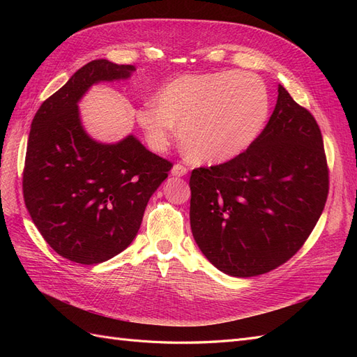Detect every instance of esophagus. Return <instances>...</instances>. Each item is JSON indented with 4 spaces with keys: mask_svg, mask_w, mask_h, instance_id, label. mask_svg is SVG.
<instances>
[{
    "mask_svg": "<svg viewBox=\"0 0 357 357\" xmlns=\"http://www.w3.org/2000/svg\"><path fill=\"white\" fill-rule=\"evenodd\" d=\"M171 174L176 176V177H183V176L188 174V168L183 164H180V162H177V164H174V167L171 168Z\"/></svg>",
    "mask_w": 357,
    "mask_h": 357,
    "instance_id": "1",
    "label": "esophagus"
}]
</instances>
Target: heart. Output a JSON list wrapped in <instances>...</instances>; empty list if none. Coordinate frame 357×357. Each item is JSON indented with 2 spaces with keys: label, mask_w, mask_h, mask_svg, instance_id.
<instances>
[{
  "label": "heart",
  "mask_w": 357,
  "mask_h": 357,
  "mask_svg": "<svg viewBox=\"0 0 357 357\" xmlns=\"http://www.w3.org/2000/svg\"><path fill=\"white\" fill-rule=\"evenodd\" d=\"M271 110L265 82L250 73L181 75L162 88L156 104L137 110L150 146L165 150L180 128L185 153L199 164H222L244 153Z\"/></svg>",
  "instance_id": "b5f03b06"
}]
</instances>
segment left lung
I'll list each match as a JSON object with an SVG mask.
<instances>
[{
    "label": "left lung",
    "instance_id": "1",
    "mask_svg": "<svg viewBox=\"0 0 357 357\" xmlns=\"http://www.w3.org/2000/svg\"><path fill=\"white\" fill-rule=\"evenodd\" d=\"M190 228L232 277L265 274L305 243L325 208L329 172L320 128L280 86L275 109L244 153L192 171Z\"/></svg>",
    "mask_w": 357,
    "mask_h": 357
}]
</instances>
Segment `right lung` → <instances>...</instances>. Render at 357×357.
<instances>
[{
	"mask_svg": "<svg viewBox=\"0 0 357 357\" xmlns=\"http://www.w3.org/2000/svg\"><path fill=\"white\" fill-rule=\"evenodd\" d=\"M134 66L95 59L41 104L28 138L24 198L46 243L82 265L109 261L131 244L171 162L129 134L101 143L84 131L79 102L91 86L128 80Z\"/></svg>",
	"mask_w": 357,
	"mask_h": 357,
	"instance_id": "obj_1",
	"label": "right lung"
}]
</instances>
